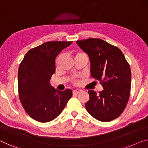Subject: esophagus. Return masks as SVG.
<instances>
[{
    "instance_id": "1",
    "label": "esophagus",
    "mask_w": 148,
    "mask_h": 148,
    "mask_svg": "<svg viewBox=\"0 0 148 148\" xmlns=\"http://www.w3.org/2000/svg\"><path fill=\"white\" fill-rule=\"evenodd\" d=\"M82 92V90L80 89H76V90H74L73 91V94H79L80 93Z\"/></svg>"
}]
</instances>
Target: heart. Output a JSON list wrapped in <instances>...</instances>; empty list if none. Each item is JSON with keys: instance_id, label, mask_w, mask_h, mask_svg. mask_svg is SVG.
I'll return each mask as SVG.
<instances>
[{"instance_id": "heart-1", "label": "heart", "mask_w": 148, "mask_h": 148, "mask_svg": "<svg viewBox=\"0 0 148 148\" xmlns=\"http://www.w3.org/2000/svg\"><path fill=\"white\" fill-rule=\"evenodd\" d=\"M80 54H85L84 53H82V52H80V53H78V54H77V56H78V55H80Z\"/></svg>"}]
</instances>
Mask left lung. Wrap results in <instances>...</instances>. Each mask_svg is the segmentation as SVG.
Returning a JSON list of instances; mask_svg holds the SVG:
<instances>
[{
    "label": "left lung",
    "instance_id": "1",
    "mask_svg": "<svg viewBox=\"0 0 148 148\" xmlns=\"http://www.w3.org/2000/svg\"><path fill=\"white\" fill-rule=\"evenodd\" d=\"M89 57L90 74L100 81L102 91L89 90L90 99L85 103L90 115L107 122L121 115L128 102L131 88V70L122 52L118 47L100 38L76 41Z\"/></svg>",
    "mask_w": 148,
    "mask_h": 148
}]
</instances>
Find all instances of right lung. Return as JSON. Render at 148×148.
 I'll use <instances>...</instances> for the list:
<instances>
[{
	"label": "right lung",
	"instance_id": "1",
	"mask_svg": "<svg viewBox=\"0 0 148 148\" xmlns=\"http://www.w3.org/2000/svg\"><path fill=\"white\" fill-rule=\"evenodd\" d=\"M72 42H47L30 49L18 72V94L28 115L40 122L58 117L72 96L71 90L59 91L50 83L56 70L55 59Z\"/></svg>",
	"mask_w": 148,
	"mask_h": 148
}]
</instances>
